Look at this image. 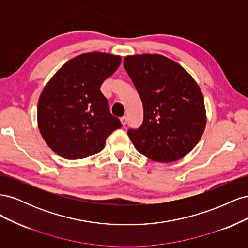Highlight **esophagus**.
<instances>
[{
  "label": "esophagus",
  "instance_id": "esophagus-1",
  "mask_svg": "<svg viewBox=\"0 0 248 248\" xmlns=\"http://www.w3.org/2000/svg\"><path fill=\"white\" fill-rule=\"evenodd\" d=\"M120 121H121L123 126H125L127 124V122H128V118H127L126 116H123L121 119H120Z\"/></svg>",
  "mask_w": 248,
  "mask_h": 248
}]
</instances>
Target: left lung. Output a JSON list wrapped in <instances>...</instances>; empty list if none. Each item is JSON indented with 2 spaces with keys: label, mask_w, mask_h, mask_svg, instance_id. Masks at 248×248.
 Here are the masks:
<instances>
[{
  "label": "left lung",
  "mask_w": 248,
  "mask_h": 248,
  "mask_svg": "<svg viewBox=\"0 0 248 248\" xmlns=\"http://www.w3.org/2000/svg\"><path fill=\"white\" fill-rule=\"evenodd\" d=\"M124 67L140 97L144 121L128 136L138 151L157 162L183 158L204 133V97L182 66L161 55H134Z\"/></svg>",
  "instance_id": "8db88e82"
}]
</instances>
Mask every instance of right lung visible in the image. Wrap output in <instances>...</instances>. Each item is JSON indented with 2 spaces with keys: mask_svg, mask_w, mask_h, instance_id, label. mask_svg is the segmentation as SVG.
<instances>
[{
  "mask_svg": "<svg viewBox=\"0 0 248 248\" xmlns=\"http://www.w3.org/2000/svg\"><path fill=\"white\" fill-rule=\"evenodd\" d=\"M120 63V56L87 52L65 63L44 87L37 120L55 153L66 159L86 158L100 152L109 134L122 126L100 91Z\"/></svg>",
  "mask_w": 248,
  "mask_h": 248,
  "instance_id": "right-lung-1",
  "label": "right lung"
}]
</instances>
